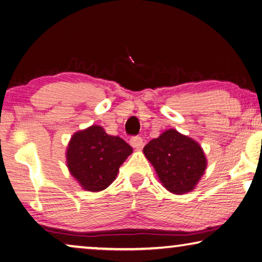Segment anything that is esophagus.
I'll list each match as a JSON object with an SVG mask.
<instances>
[{
	"label": "esophagus",
	"mask_w": 262,
	"mask_h": 262,
	"mask_svg": "<svg viewBox=\"0 0 262 262\" xmlns=\"http://www.w3.org/2000/svg\"><path fill=\"white\" fill-rule=\"evenodd\" d=\"M130 145L135 149H140L143 145V140H142L141 136H133L130 139Z\"/></svg>",
	"instance_id": "1"
}]
</instances>
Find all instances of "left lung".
Here are the masks:
<instances>
[{
	"label": "left lung",
	"instance_id": "1",
	"mask_svg": "<svg viewBox=\"0 0 262 262\" xmlns=\"http://www.w3.org/2000/svg\"><path fill=\"white\" fill-rule=\"evenodd\" d=\"M168 192L185 194L195 188L207 167L201 145L176 129H168L143 148Z\"/></svg>",
	"mask_w": 262,
	"mask_h": 262
}]
</instances>
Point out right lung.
I'll list each match as a JSON object with an SVG mask.
<instances>
[{
	"instance_id": "add662e5",
	"label": "right lung",
	"mask_w": 262,
	"mask_h": 262,
	"mask_svg": "<svg viewBox=\"0 0 262 262\" xmlns=\"http://www.w3.org/2000/svg\"><path fill=\"white\" fill-rule=\"evenodd\" d=\"M133 152L121 137L105 133L94 125L75 133L67 149L70 173L89 192H99L113 183L119 167Z\"/></svg>"
}]
</instances>
